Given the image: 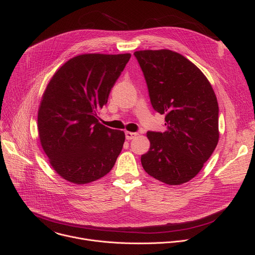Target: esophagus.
Here are the masks:
<instances>
[{"instance_id":"1","label":"esophagus","mask_w":255,"mask_h":255,"mask_svg":"<svg viewBox=\"0 0 255 255\" xmlns=\"http://www.w3.org/2000/svg\"><path fill=\"white\" fill-rule=\"evenodd\" d=\"M125 135H126V139L130 140V139L135 138V137H136V135H137V133H136V132H130V131H126V132H125Z\"/></svg>"}]
</instances>
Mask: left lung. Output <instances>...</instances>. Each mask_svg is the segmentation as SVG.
I'll list each match as a JSON object with an SVG mask.
<instances>
[{
	"mask_svg": "<svg viewBox=\"0 0 255 255\" xmlns=\"http://www.w3.org/2000/svg\"><path fill=\"white\" fill-rule=\"evenodd\" d=\"M153 109L165 115L166 130L148 132L150 150L141 156L148 175L167 185L189 182L219 140L217 98L206 75L169 49L134 52Z\"/></svg>",
	"mask_w": 255,
	"mask_h": 255,
	"instance_id": "1",
	"label": "left lung"
}]
</instances>
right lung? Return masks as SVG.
<instances>
[{"label":"right lung","mask_w":255,"mask_h":255,"mask_svg":"<svg viewBox=\"0 0 255 255\" xmlns=\"http://www.w3.org/2000/svg\"><path fill=\"white\" fill-rule=\"evenodd\" d=\"M130 53H85L52 75L38 110L40 143L51 167L76 185L101 179L114 167L125 133L97 119Z\"/></svg>","instance_id":"add662e5"}]
</instances>
